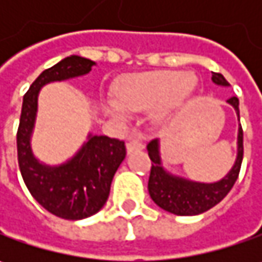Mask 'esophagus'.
Listing matches in <instances>:
<instances>
[{
  "label": "esophagus",
  "instance_id": "1",
  "mask_svg": "<svg viewBox=\"0 0 262 262\" xmlns=\"http://www.w3.org/2000/svg\"><path fill=\"white\" fill-rule=\"evenodd\" d=\"M144 148V143L141 140H131L126 143V151L128 153H133V151H137V150H143Z\"/></svg>",
  "mask_w": 262,
  "mask_h": 262
}]
</instances>
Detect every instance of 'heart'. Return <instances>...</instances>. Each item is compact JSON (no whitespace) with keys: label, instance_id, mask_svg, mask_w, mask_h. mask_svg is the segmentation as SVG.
Listing matches in <instances>:
<instances>
[{"label":"heart","instance_id":"b5f03b06","mask_svg":"<svg viewBox=\"0 0 262 262\" xmlns=\"http://www.w3.org/2000/svg\"><path fill=\"white\" fill-rule=\"evenodd\" d=\"M195 87L196 77L191 73L160 71L133 76L119 87L118 100L107 99L103 107L112 118L125 121L128 111L146 112L165 105L157 115L159 121H165L189 102Z\"/></svg>","mask_w":262,"mask_h":262}]
</instances>
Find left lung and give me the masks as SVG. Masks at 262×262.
I'll return each mask as SVG.
<instances>
[{
    "label": "left lung",
    "instance_id": "left-lung-1",
    "mask_svg": "<svg viewBox=\"0 0 262 262\" xmlns=\"http://www.w3.org/2000/svg\"><path fill=\"white\" fill-rule=\"evenodd\" d=\"M211 80L217 86L229 87L226 78L219 73H213ZM227 103L236 111L239 119V99L233 96L227 100ZM147 151L151 160V170L148 178V194L151 200L160 208L176 216H196L219 204L235 185L244 157V133L239 124L237 153L233 166L220 181L210 184L191 181L166 170L162 162L159 140L150 141L147 144Z\"/></svg>",
    "mask_w": 262,
    "mask_h": 262
}]
</instances>
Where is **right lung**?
I'll list each match as a JSON object with an SVG mask.
<instances>
[{
    "instance_id": "add662e5",
    "label": "right lung",
    "mask_w": 262,
    "mask_h": 262,
    "mask_svg": "<svg viewBox=\"0 0 262 262\" xmlns=\"http://www.w3.org/2000/svg\"><path fill=\"white\" fill-rule=\"evenodd\" d=\"M95 66V61L83 56H67L37 77L23 97L17 131L20 172L36 201L49 213L66 220L93 216L105 206L114 175L125 159V146L116 138L90 133L80 150L64 163L40 162L32 150L37 97L46 84L86 76Z\"/></svg>"
}]
</instances>
